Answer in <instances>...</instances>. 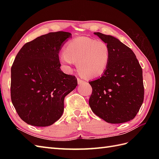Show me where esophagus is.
Instances as JSON below:
<instances>
[{
    "label": "esophagus",
    "instance_id": "34e87169",
    "mask_svg": "<svg viewBox=\"0 0 159 159\" xmlns=\"http://www.w3.org/2000/svg\"><path fill=\"white\" fill-rule=\"evenodd\" d=\"M77 80H78V83H79V85H80V84H82V83H85V81H84L83 80L80 79V78H77Z\"/></svg>",
    "mask_w": 159,
    "mask_h": 159
}]
</instances>
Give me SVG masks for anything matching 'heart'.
Here are the masks:
<instances>
[{"mask_svg": "<svg viewBox=\"0 0 159 159\" xmlns=\"http://www.w3.org/2000/svg\"><path fill=\"white\" fill-rule=\"evenodd\" d=\"M66 68L77 63V68L87 78L99 77L105 72L110 60V49L106 42L87 37H79L66 43L65 52L59 57Z\"/></svg>", "mask_w": 159, "mask_h": 159, "instance_id": "obj_1", "label": "heart"}]
</instances>
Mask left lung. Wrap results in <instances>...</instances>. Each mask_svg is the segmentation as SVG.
Returning <instances> with one entry per match:
<instances>
[{
    "instance_id": "obj_1",
    "label": "left lung",
    "mask_w": 159,
    "mask_h": 159,
    "mask_svg": "<svg viewBox=\"0 0 159 159\" xmlns=\"http://www.w3.org/2000/svg\"><path fill=\"white\" fill-rule=\"evenodd\" d=\"M110 49V60L102 76L89 83L91 109L108 123L130 121L143 102V71L133 50L113 36L97 32Z\"/></svg>"
}]
</instances>
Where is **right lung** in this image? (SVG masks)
Segmentation results:
<instances>
[{
  "instance_id": "1",
  "label": "right lung",
  "mask_w": 159,
  "mask_h": 159,
  "mask_svg": "<svg viewBox=\"0 0 159 159\" xmlns=\"http://www.w3.org/2000/svg\"><path fill=\"white\" fill-rule=\"evenodd\" d=\"M70 33H49L26 43L11 69V99L19 117L48 126L61 117L64 98L77 86L75 76L60 69L59 53Z\"/></svg>"
}]
</instances>
